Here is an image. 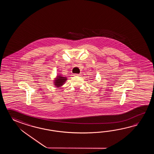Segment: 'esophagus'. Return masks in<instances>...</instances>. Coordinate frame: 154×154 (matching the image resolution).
I'll return each mask as SVG.
<instances>
[{
    "instance_id": "obj_1",
    "label": "esophagus",
    "mask_w": 154,
    "mask_h": 154,
    "mask_svg": "<svg viewBox=\"0 0 154 154\" xmlns=\"http://www.w3.org/2000/svg\"><path fill=\"white\" fill-rule=\"evenodd\" d=\"M74 75H75V76H82V74H74Z\"/></svg>"
}]
</instances>
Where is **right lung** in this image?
<instances>
[{
    "label": "right lung",
    "instance_id": "right-lung-1",
    "mask_svg": "<svg viewBox=\"0 0 154 154\" xmlns=\"http://www.w3.org/2000/svg\"><path fill=\"white\" fill-rule=\"evenodd\" d=\"M66 80H67L66 77L63 76L62 75L59 74L57 76V77L54 80V85L55 86V87L58 88L65 84Z\"/></svg>",
    "mask_w": 154,
    "mask_h": 154
}]
</instances>
